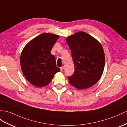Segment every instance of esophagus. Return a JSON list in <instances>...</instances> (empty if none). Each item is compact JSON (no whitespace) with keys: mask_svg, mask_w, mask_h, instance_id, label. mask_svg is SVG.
<instances>
[{"mask_svg":"<svg viewBox=\"0 0 127 127\" xmlns=\"http://www.w3.org/2000/svg\"><path fill=\"white\" fill-rule=\"evenodd\" d=\"M60 69H61V71H62L63 70V69H64V66H62V67H60Z\"/></svg>","mask_w":127,"mask_h":127,"instance_id":"obj_1","label":"esophagus"}]
</instances>
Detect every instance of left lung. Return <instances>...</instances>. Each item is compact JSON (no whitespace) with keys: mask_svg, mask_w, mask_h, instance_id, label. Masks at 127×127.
<instances>
[{"mask_svg":"<svg viewBox=\"0 0 127 127\" xmlns=\"http://www.w3.org/2000/svg\"><path fill=\"white\" fill-rule=\"evenodd\" d=\"M66 42L74 64V72L68 77L69 82L78 89H88L98 82L103 73L105 56L102 45L84 32L70 36Z\"/></svg>","mask_w":127,"mask_h":127,"instance_id":"1","label":"left lung"}]
</instances>
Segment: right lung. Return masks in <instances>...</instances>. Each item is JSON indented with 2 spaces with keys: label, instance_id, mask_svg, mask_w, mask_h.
I'll return each instance as SVG.
<instances>
[{
  "label": "right lung",
  "instance_id": "obj_1",
  "mask_svg": "<svg viewBox=\"0 0 127 127\" xmlns=\"http://www.w3.org/2000/svg\"><path fill=\"white\" fill-rule=\"evenodd\" d=\"M59 36L43 33L26 45L20 56V65L24 76L32 85L40 87L50 83L54 74L60 71L50 51Z\"/></svg>",
  "mask_w": 127,
  "mask_h": 127
}]
</instances>
